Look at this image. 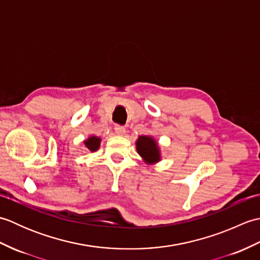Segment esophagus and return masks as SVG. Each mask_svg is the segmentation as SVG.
Returning <instances> with one entry per match:
<instances>
[{"label": "esophagus", "instance_id": "esophagus-1", "mask_svg": "<svg viewBox=\"0 0 260 260\" xmlns=\"http://www.w3.org/2000/svg\"><path fill=\"white\" fill-rule=\"evenodd\" d=\"M114 129H115V133L117 134V135H124L125 132H126L125 131V127L121 126V125H115Z\"/></svg>", "mask_w": 260, "mask_h": 260}]
</instances>
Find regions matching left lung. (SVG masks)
Instances as JSON below:
<instances>
[{"instance_id":"obj_1","label":"left lung","mask_w":260,"mask_h":260,"mask_svg":"<svg viewBox=\"0 0 260 260\" xmlns=\"http://www.w3.org/2000/svg\"><path fill=\"white\" fill-rule=\"evenodd\" d=\"M136 148L140 155L148 163L157 162L159 159V152L156 143L148 136H140L136 142Z\"/></svg>"}]
</instances>
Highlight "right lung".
I'll use <instances>...</instances> for the list:
<instances>
[{
  "instance_id": "obj_1",
  "label": "right lung",
  "mask_w": 260,
  "mask_h": 260,
  "mask_svg": "<svg viewBox=\"0 0 260 260\" xmlns=\"http://www.w3.org/2000/svg\"><path fill=\"white\" fill-rule=\"evenodd\" d=\"M85 144L88 147V150L93 152L99 147V144H101V139H98V137H96V136H91L85 142Z\"/></svg>"
}]
</instances>
